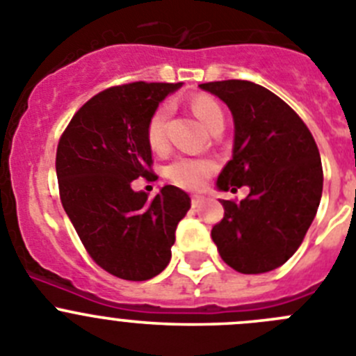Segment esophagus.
<instances>
[{"instance_id":"obj_1","label":"esophagus","mask_w":356,"mask_h":356,"mask_svg":"<svg viewBox=\"0 0 356 356\" xmlns=\"http://www.w3.org/2000/svg\"><path fill=\"white\" fill-rule=\"evenodd\" d=\"M204 200V197H203V195H192V200H191V203H192V207H200V204H201V201H203Z\"/></svg>"}]
</instances>
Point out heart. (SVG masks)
Instances as JSON below:
<instances>
[{
	"mask_svg": "<svg viewBox=\"0 0 356 356\" xmlns=\"http://www.w3.org/2000/svg\"><path fill=\"white\" fill-rule=\"evenodd\" d=\"M192 111L200 118V122L207 127L208 130L213 129L218 123H224L222 107L218 106L215 99L208 95H197L191 102ZM169 106L162 104L149 114L148 122H146V141L148 146L155 152H162L168 145L165 138V123H168ZM217 171V164L211 159L207 156H176L175 161L165 168V176L168 180L181 188L195 191V188L203 187L204 181Z\"/></svg>",
	"mask_w": 356,
	"mask_h": 356,
	"instance_id": "b5f03b06",
	"label": "heart"
}]
</instances>
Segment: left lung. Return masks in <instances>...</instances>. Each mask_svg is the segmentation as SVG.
Listing matches in <instances>:
<instances>
[{
    "mask_svg": "<svg viewBox=\"0 0 356 356\" xmlns=\"http://www.w3.org/2000/svg\"><path fill=\"white\" fill-rule=\"evenodd\" d=\"M227 104L234 120L233 159L218 175L220 191L249 187L245 200H222L211 229L224 263L265 273L296 252L318 211L323 168L311 130L282 99L250 81L200 84Z\"/></svg>",
    "mask_w": 356,
    "mask_h": 356,
    "instance_id": "8db88e82",
    "label": "left lung"
}]
</instances>
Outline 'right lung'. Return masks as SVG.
I'll return each instance as SVG.
<instances>
[{
  "mask_svg": "<svg viewBox=\"0 0 356 356\" xmlns=\"http://www.w3.org/2000/svg\"><path fill=\"white\" fill-rule=\"evenodd\" d=\"M181 83L107 88L70 120L56 149L61 204L84 249L100 268L125 280H148L171 259L175 231L191 197L165 185L149 200L134 192L139 176L156 178L146 122Z\"/></svg>",
  "mask_w": 356,
  "mask_h": 356,
  "instance_id": "1",
  "label": "right lung"
}]
</instances>
